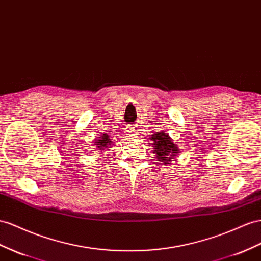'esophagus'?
Here are the masks:
<instances>
[{
	"instance_id": "obj_1",
	"label": "esophagus",
	"mask_w": 261,
	"mask_h": 261,
	"mask_svg": "<svg viewBox=\"0 0 261 261\" xmlns=\"http://www.w3.org/2000/svg\"><path fill=\"white\" fill-rule=\"evenodd\" d=\"M133 131H136V128H135V126H133V125H130L129 128L126 129V132H128V133H132Z\"/></svg>"
}]
</instances>
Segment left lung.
I'll return each mask as SVG.
<instances>
[{
    "label": "left lung",
    "instance_id": "left-lung-1",
    "mask_svg": "<svg viewBox=\"0 0 261 261\" xmlns=\"http://www.w3.org/2000/svg\"><path fill=\"white\" fill-rule=\"evenodd\" d=\"M152 141L153 153L155 154L158 161L163 162L165 165H168L170 162L174 161V159L179 153L178 146L173 142L172 138L169 136V133L164 131L155 132L149 138Z\"/></svg>",
    "mask_w": 261,
    "mask_h": 261
}]
</instances>
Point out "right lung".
Here are the masks:
<instances>
[{"instance_id":"add662e5","label":"right lung","mask_w":261,"mask_h":261,"mask_svg":"<svg viewBox=\"0 0 261 261\" xmlns=\"http://www.w3.org/2000/svg\"><path fill=\"white\" fill-rule=\"evenodd\" d=\"M112 145V141H111V138L110 135L108 133H103L101 137H99V139L95 140V148L96 150L102 152L107 149H110V146Z\"/></svg>"}]
</instances>
